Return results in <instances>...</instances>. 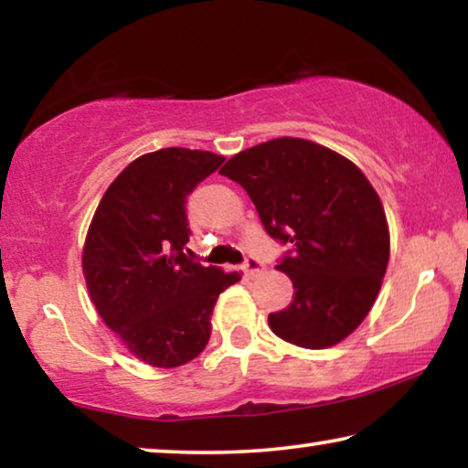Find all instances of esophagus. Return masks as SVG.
<instances>
[{
  "label": "esophagus",
  "mask_w": 468,
  "mask_h": 468,
  "mask_svg": "<svg viewBox=\"0 0 468 468\" xmlns=\"http://www.w3.org/2000/svg\"><path fill=\"white\" fill-rule=\"evenodd\" d=\"M264 264L261 261H256V258H246V262H243V273L248 277H258L262 273Z\"/></svg>",
  "instance_id": "obj_1"
}]
</instances>
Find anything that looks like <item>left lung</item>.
I'll list each match as a JSON object with an SVG mask.
<instances>
[{
	"label": "left lung",
	"mask_w": 468,
	"mask_h": 468,
	"mask_svg": "<svg viewBox=\"0 0 468 468\" xmlns=\"http://www.w3.org/2000/svg\"><path fill=\"white\" fill-rule=\"evenodd\" d=\"M254 201L264 231L292 250L275 269L292 279L273 334L327 348L364 322L387 273L390 239L378 193L353 162L304 138H273L220 167Z\"/></svg>",
	"instance_id": "obj_1"
}]
</instances>
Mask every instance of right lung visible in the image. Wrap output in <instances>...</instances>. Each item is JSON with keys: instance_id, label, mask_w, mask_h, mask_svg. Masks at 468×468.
Listing matches in <instances>:
<instances>
[{"instance_id": "add662e5", "label": "right lung", "mask_w": 468, "mask_h": 468, "mask_svg": "<svg viewBox=\"0 0 468 468\" xmlns=\"http://www.w3.org/2000/svg\"><path fill=\"white\" fill-rule=\"evenodd\" d=\"M222 162L183 146L146 153L111 183L90 222L81 256L90 298L109 330L153 367L197 357L220 292L241 279L185 254L186 197Z\"/></svg>"}]
</instances>
